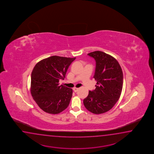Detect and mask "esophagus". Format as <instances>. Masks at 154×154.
Returning a JSON list of instances; mask_svg holds the SVG:
<instances>
[{
	"label": "esophagus",
	"mask_w": 154,
	"mask_h": 154,
	"mask_svg": "<svg viewBox=\"0 0 154 154\" xmlns=\"http://www.w3.org/2000/svg\"><path fill=\"white\" fill-rule=\"evenodd\" d=\"M72 90H74V91L75 92H76L78 91L79 88H72Z\"/></svg>",
	"instance_id": "34e87169"
}]
</instances>
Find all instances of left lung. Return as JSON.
Listing matches in <instances>:
<instances>
[{
  "mask_svg": "<svg viewBox=\"0 0 154 154\" xmlns=\"http://www.w3.org/2000/svg\"><path fill=\"white\" fill-rule=\"evenodd\" d=\"M88 55L94 58L96 66L94 78L97 82L94 90L90 91L84 100L88 111L100 114L110 110L120 98L123 86V73L117 60L100 51Z\"/></svg>",
  "mask_w": 154,
  "mask_h": 154,
  "instance_id": "obj_1",
  "label": "left lung"
}]
</instances>
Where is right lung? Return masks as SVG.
<instances>
[{"label":"right lung","instance_id":"add662e5","mask_svg":"<svg viewBox=\"0 0 154 154\" xmlns=\"http://www.w3.org/2000/svg\"><path fill=\"white\" fill-rule=\"evenodd\" d=\"M75 57L53 56L40 60L31 74L30 92L43 111L52 114L63 112L69 104L72 90L62 85L68 67Z\"/></svg>","mask_w":154,"mask_h":154}]
</instances>
